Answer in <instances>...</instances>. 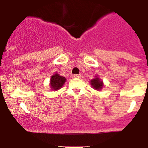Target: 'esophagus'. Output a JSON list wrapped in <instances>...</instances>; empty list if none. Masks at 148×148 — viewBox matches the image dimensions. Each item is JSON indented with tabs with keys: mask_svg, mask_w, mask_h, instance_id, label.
I'll return each mask as SVG.
<instances>
[{
	"mask_svg": "<svg viewBox=\"0 0 148 148\" xmlns=\"http://www.w3.org/2000/svg\"><path fill=\"white\" fill-rule=\"evenodd\" d=\"M73 77H74V78H80V77H81V75H80V74H74V75L73 76Z\"/></svg>",
	"mask_w": 148,
	"mask_h": 148,
	"instance_id": "1",
	"label": "esophagus"
}]
</instances>
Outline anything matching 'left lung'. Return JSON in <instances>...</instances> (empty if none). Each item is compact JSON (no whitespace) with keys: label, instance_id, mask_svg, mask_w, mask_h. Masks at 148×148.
I'll return each instance as SVG.
<instances>
[{"label":"left lung","instance_id":"8db88e82","mask_svg":"<svg viewBox=\"0 0 148 148\" xmlns=\"http://www.w3.org/2000/svg\"><path fill=\"white\" fill-rule=\"evenodd\" d=\"M91 84L95 88V89H101L102 88L103 83L102 81H100L99 78H95L91 81Z\"/></svg>","mask_w":148,"mask_h":148}]
</instances>
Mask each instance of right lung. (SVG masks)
Here are the masks:
<instances>
[{
    "label": "right lung",
    "instance_id": "1",
    "mask_svg": "<svg viewBox=\"0 0 148 148\" xmlns=\"http://www.w3.org/2000/svg\"><path fill=\"white\" fill-rule=\"evenodd\" d=\"M66 82V78L58 74H55L51 78V86L53 90H58L60 89Z\"/></svg>",
    "mask_w": 148,
    "mask_h": 148
}]
</instances>
